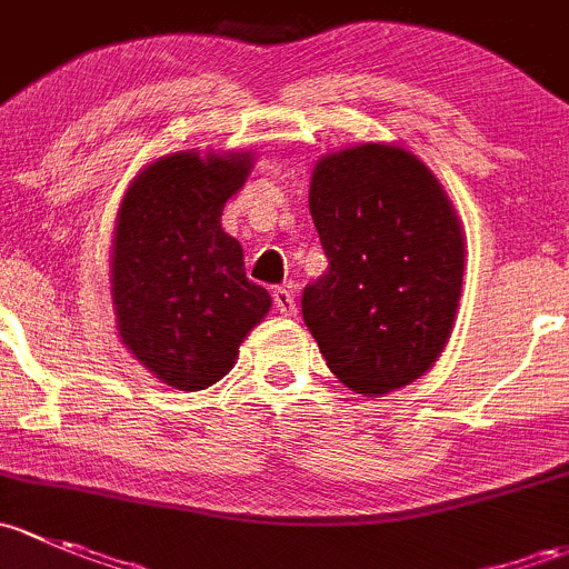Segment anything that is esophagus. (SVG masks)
Listing matches in <instances>:
<instances>
[{"instance_id":"34e87169","label":"esophagus","mask_w":569,"mask_h":569,"mask_svg":"<svg viewBox=\"0 0 569 569\" xmlns=\"http://www.w3.org/2000/svg\"><path fill=\"white\" fill-rule=\"evenodd\" d=\"M273 307H277L279 315H284V318H292V315L298 312L296 307V298H292V292L287 290V287H273Z\"/></svg>"}]
</instances>
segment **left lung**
Segmentation results:
<instances>
[{
	"label": "left lung",
	"mask_w": 569,
	"mask_h": 569,
	"mask_svg": "<svg viewBox=\"0 0 569 569\" xmlns=\"http://www.w3.org/2000/svg\"><path fill=\"white\" fill-rule=\"evenodd\" d=\"M309 213L328 271L301 312L328 370L367 397L413 383L460 303L466 243L447 191L406 148L367 142L315 163Z\"/></svg>",
	"instance_id": "1"
}]
</instances>
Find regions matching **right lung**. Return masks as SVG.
<instances>
[{
    "instance_id": "right-lung-1",
    "label": "right lung",
    "mask_w": 569,
    "mask_h": 569,
    "mask_svg": "<svg viewBox=\"0 0 569 569\" xmlns=\"http://www.w3.org/2000/svg\"><path fill=\"white\" fill-rule=\"evenodd\" d=\"M249 153L163 156L128 186L111 246V301L122 345L167 386L199 391L236 367L271 309L246 279L243 249L221 230Z\"/></svg>"
}]
</instances>
